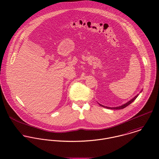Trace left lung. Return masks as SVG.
I'll use <instances>...</instances> for the list:
<instances>
[{"label":"left lung","mask_w":159,"mask_h":159,"mask_svg":"<svg viewBox=\"0 0 159 159\" xmlns=\"http://www.w3.org/2000/svg\"><path fill=\"white\" fill-rule=\"evenodd\" d=\"M138 95H139V93L138 94H137L136 96H135L134 97V98H133L132 99H131L130 101H129L128 102H127L126 103H125V104H124V105H122V106H120V107H105V106H103V105H101V104H100V103H98L101 107H104V108H108V109H111V110H121V109H123V108H125V107H127L128 105H129L130 104H131L135 99H136V98H137V97L138 96Z\"/></svg>","instance_id":"8db88e82"}]
</instances>
